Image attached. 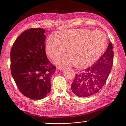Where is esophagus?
I'll list each match as a JSON object with an SVG mask.
<instances>
[{
  "label": "esophagus",
  "instance_id": "obj_1",
  "mask_svg": "<svg viewBox=\"0 0 126 126\" xmlns=\"http://www.w3.org/2000/svg\"><path fill=\"white\" fill-rule=\"evenodd\" d=\"M58 69H59L60 70H63L64 69V68L63 67H58Z\"/></svg>",
  "mask_w": 126,
  "mask_h": 126
}]
</instances>
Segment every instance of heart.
Returning <instances> with one entry per match:
<instances>
[{"instance_id":"obj_1","label":"heart","mask_w":126,"mask_h":126,"mask_svg":"<svg viewBox=\"0 0 126 126\" xmlns=\"http://www.w3.org/2000/svg\"><path fill=\"white\" fill-rule=\"evenodd\" d=\"M107 44L105 33L87 29L63 30L60 35L52 33L48 38L46 51L52 59L58 58L67 48L68 56L60 59L58 63L67 65L71 63L78 68L91 65L105 50Z\"/></svg>"}]
</instances>
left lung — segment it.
<instances>
[{"mask_svg":"<svg viewBox=\"0 0 126 126\" xmlns=\"http://www.w3.org/2000/svg\"><path fill=\"white\" fill-rule=\"evenodd\" d=\"M113 62V47L110 43L107 49L94 64L77 74L71 83L76 96L86 97L97 94L106 82Z\"/></svg>","mask_w":126,"mask_h":126,"instance_id":"8db88e82","label":"left lung"}]
</instances>
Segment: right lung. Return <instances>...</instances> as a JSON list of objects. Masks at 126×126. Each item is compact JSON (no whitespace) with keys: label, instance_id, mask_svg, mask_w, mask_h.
<instances>
[{"label":"right lung","instance_id":"1","mask_svg":"<svg viewBox=\"0 0 126 126\" xmlns=\"http://www.w3.org/2000/svg\"><path fill=\"white\" fill-rule=\"evenodd\" d=\"M45 30H26L15 41L10 51L11 74L25 96L41 99L51 89L50 78L56 66L47 58L45 51Z\"/></svg>","mask_w":126,"mask_h":126}]
</instances>
